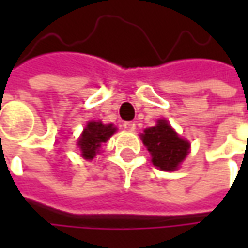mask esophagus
Segmentation results:
<instances>
[{"mask_svg":"<svg viewBox=\"0 0 248 248\" xmlns=\"http://www.w3.org/2000/svg\"><path fill=\"white\" fill-rule=\"evenodd\" d=\"M123 127L125 129H129V131H134V129H135V123H132V121H125V123L123 124Z\"/></svg>","mask_w":248,"mask_h":248,"instance_id":"obj_1","label":"esophagus"}]
</instances>
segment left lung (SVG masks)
<instances>
[{"instance_id": "8db88e82", "label": "left lung", "mask_w": 248, "mask_h": 248, "mask_svg": "<svg viewBox=\"0 0 248 248\" xmlns=\"http://www.w3.org/2000/svg\"><path fill=\"white\" fill-rule=\"evenodd\" d=\"M142 140L152 155V161L163 171H174L189 153V143L179 138L166 120H158L157 125L145 129Z\"/></svg>"}]
</instances>
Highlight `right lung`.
Listing matches in <instances>:
<instances>
[{"instance_id":"right-lung-1","label":"right lung","mask_w":248,"mask_h":248,"mask_svg":"<svg viewBox=\"0 0 248 248\" xmlns=\"http://www.w3.org/2000/svg\"><path fill=\"white\" fill-rule=\"evenodd\" d=\"M116 132V128L109 124L105 125L100 121H90L82 132L81 138L78 139V146L81 149V155L84 158H93L99 152L102 143H105L108 139Z\"/></svg>"}]
</instances>
